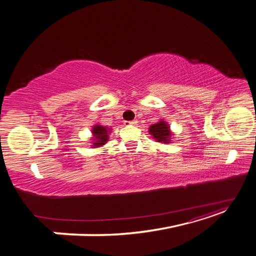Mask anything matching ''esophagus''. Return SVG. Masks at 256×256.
I'll return each instance as SVG.
<instances>
[{
  "mask_svg": "<svg viewBox=\"0 0 256 256\" xmlns=\"http://www.w3.org/2000/svg\"><path fill=\"white\" fill-rule=\"evenodd\" d=\"M136 120H130V122H125V125H136Z\"/></svg>",
  "mask_w": 256,
  "mask_h": 256,
  "instance_id": "obj_1",
  "label": "esophagus"
}]
</instances>
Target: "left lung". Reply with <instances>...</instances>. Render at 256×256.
Listing matches in <instances>:
<instances>
[{
  "mask_svg": "<svg viewBox=\"0 0 256 256\" xmlns=\"http://www.w3.org/2000/svg\"><path fill=\"white\" fill-rule=\"evenodd\" d=\"M150 134L154 138V140L158 142L170 143V138L172 136V134L170 132L168 126L164 122H159L158 124H154L150 127Z\"/></svg>",
  "mask_w": 256,
  "mask_h": 256,
  "instance_id": "left-lung-1",
  "label": "left lung"
}]
</instances>
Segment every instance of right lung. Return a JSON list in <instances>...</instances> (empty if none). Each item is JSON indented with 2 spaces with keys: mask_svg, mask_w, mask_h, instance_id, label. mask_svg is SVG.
Segmentation results:
<instances>
[{
  "mask_svg": "<svg viewBox=\"0 0 256 256\" xmlns=\"http://www.w3.org/2000/svg\"><path fill=\"white\" fill-rule=\"evenodd\" d=\"M108 129L106 127H102V126H99V125H96L94 127V129H92V134H94V138H95V142H94V145L96 147L98 146H102L104 144H106V142L108 141Z\"/></svg>",
  "mask_w": 256,
  "mask_h": 256,
  "instance_id": "add662e5",
  "label": "right lung"
}]
</instances>
